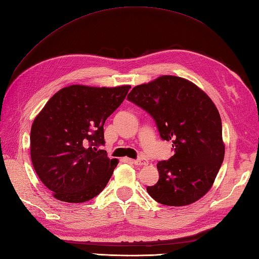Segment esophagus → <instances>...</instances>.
<instances>
[{
    "label": "esophagus",
    "instance_id": "obj_1",
    "mask_svg": "<svg viewBox=\"0 0 259 259\" xmlns=\"http://www.w3.org/2000/svg\"><path fill=\"white\" fill-rule=\"evenodd\" d=\"M132 162H133L135 165H147L148 164V162L147 160L145 159V158H137V159H133L132 160Z\"/></svg>",
    "mask_w": 259,
    "mask_h": 259
}]
</instances>
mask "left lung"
<instances>
[{
  "mask_svg": "<svg viewBox=\"0 0 259 259\" xmlns=\"http://www.w3.org/2000/svg\"><path fill=\"white\" fill-rule=\"evenodd\" d=\"M127 99L156 122L174 155L157 163L159 180L147 193L167 206L197 202L211 188L225 155L222 119L214 102L186 78L162 75L137 85Z\"/></svg>",
  "mask_w": 259,
  "mask_h": 259,
  "instance_id": "left-lung-1",
  "label": "left lung"
}]
</instances>
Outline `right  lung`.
<instances>
[{"label":"right lung","mask_w":259,"mask_h":259,"mask_svg":"<svg viewBox=\"0 0 259 259\" xmlns=\"http://www.w3.org/2000/svg\"><path fill=\"white\" fill-rule=\"evenodd\" d=\"M131 85H70L51 97L31 128L33 167L54 198L84 203L110 181L118 159L103 145L106 118L122 104Z\"/></svg>","instance_id":"1"}]
</instances>
